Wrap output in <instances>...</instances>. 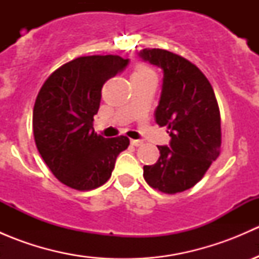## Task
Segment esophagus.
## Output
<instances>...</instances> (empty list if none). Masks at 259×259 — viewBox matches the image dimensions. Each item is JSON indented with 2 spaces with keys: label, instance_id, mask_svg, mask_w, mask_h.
<instances>
[{
  "label": "esophagus",
  "instance_id": "1",
  "mask_svg": "<svg viewBox=\"0 0 259 259\" xmlns=\"http://www.w3.org/2000/svg\"><path fill=\"white\" fill-rule=\"evenodd\" d=\"M132 145H134V146H140L143 144V140H139V139H133L132 142Z\"/></svg>",
  "mask_w": 259,
  "mask_h": 259
}]
</instances>
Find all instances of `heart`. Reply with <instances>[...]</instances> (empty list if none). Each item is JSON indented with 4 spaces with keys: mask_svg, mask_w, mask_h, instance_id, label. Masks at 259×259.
Returning a JSON list of instances; mask_svg holds the SVG:
<instances>
[{
    "mask_svg": "<svg viewBox=\"0 0 259 259\" xmlns=\"http://www.w3.org/2000/svg\"><path fill=\"white\" fill-rule=\"evenodd\" d=\"M156 79L155 71L145 64L137 65L132 74V81H156Z\"/></svg>",
    "mask_w": 259,
    "mask_h": 259,
    "instance_id": "obj_1",
    "label": "heart"
}]
</instances>
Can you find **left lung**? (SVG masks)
I'll return each instance as SVG.
<instances>
[{"mask_svg":"<svg viewBox=\"0 0 259 259\" xmlns=\"http://www.w3.org/2000/svg\"><path fill=\"white\" fill-rule=\"evenodd\" d=\"M139 56L164 72L155 121L168 127L169 146L159 145L158 161L144 165L145 182L176 194L194 187L219 156L221 113L213 88L184 57L161 49H144Z\"/></svg>","mask_w":259,"mask_h":259,"instance_id":"1","label":"left lung"}]
</instances>
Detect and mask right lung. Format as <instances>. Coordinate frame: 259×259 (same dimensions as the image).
Masks as SVG:
<instances>
[{
	"label": "right lung",
	"instance_id": "right-lung-1",
	"mask_svg": "<svg viewBox=\"0 0 259 259\" xmlns=\"http://www.w3.org/2000/svg\"><path fill=\"white\" fill-rule=\"evenodd\" d=\"M127 62L116 55L77 57L52 72L38 91L32 116L36 146L52 174L72 189L105 184L116 156L129 146L124 135L106 139L93 127L104 83Z\"/></svg>",
	"mask_w": 259,
	"mask_h": 259
}]
</instances>
